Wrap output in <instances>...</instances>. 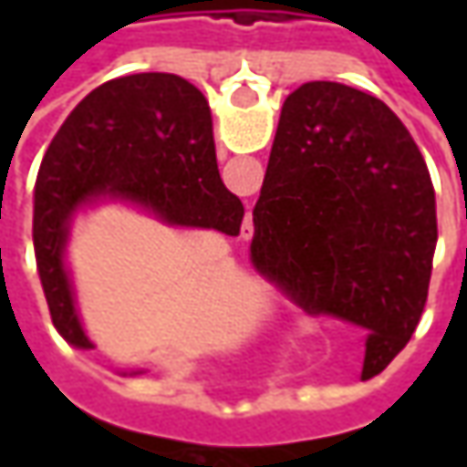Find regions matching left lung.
Segmentation results:
<instances>
[{
    "label": "left lung",
    "mask_w": 467,
    "mask_h": 467,
    "mask_svg": "<svg viewBox=\"0 0 467 467\" xmlns=\"http://www.w3.org/2000/svg\"><path fill=\"white\" fill-rule=\"evenodd\" d=\"M252 221L254 267L306 309L368 330L361 377L379 374L421 319L437 249L434 184L403 121L348 85H301Z\"/></svg>",
    "instance_id": "8db88e82"
}]
</instances>
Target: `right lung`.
<instances>
[{
    "instance_id": "add662e5",
    "label": "right lung",
    "mask_w": 467,
    "mask_h": 467,
    "mask_svg": "<svg viewBox=\"0 0 467 467\" xmlns=\"http://www.w3.org/2000/svg\"><path fill=\"white\" fill-rule=\"evenodd\" d=\"M96 197L130 200L171 225L239 236L244 205L218 173L205 96L179 75L142 72L103 82L64 119L33 197V249L51 322L75 348L82 332L64 244L72 213Z\"/></svg>"
}]
</instances>
